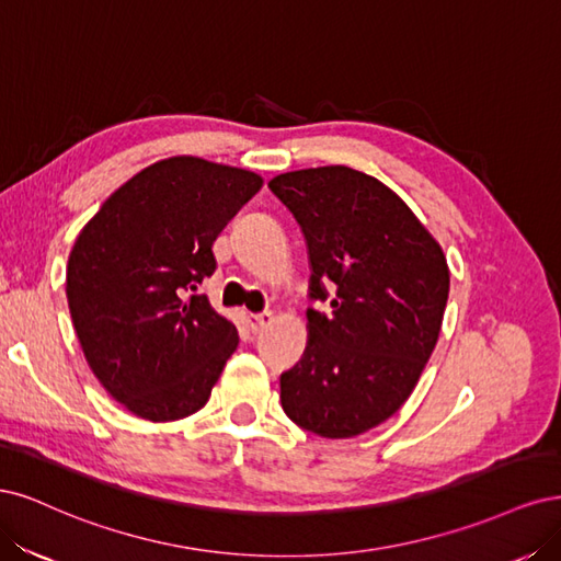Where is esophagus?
I'll use <instances>...</instances> for the list:
<instances>
[{
	"label": "esophagus",
	"mask_w": 561,
	"mask_h": 561,
	"mask_svg": "<svg viewBox=\"0 0 561 561\" xmlns=\"http://www.w3.org/2000/svg\"><path fill=\"white\" fill-rule=\"evenodd\" d=\"M273 323V312H259V314H247V327L251 329V333H259L265 327Z\"/></svg>",
	"instance_id": "obj_1"
}]
</instances>
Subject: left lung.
<instances>
[{
	"label": "left lung",
	"mask_w": 561,
	"mask_h": 561,
	"mask_svg": "<svg viewBox=\"0 0 561 561\" xmlns=\"http://www.w3.org/2000/svg\"><path fill=\"white\" fill-rule=\"evenodd\" d=\"M298 221L310 256L307 347L282 373L288 420L321 438H354L389 420L436 347L449 267L436 238L389 186L345 165L267 184Z\"/></svg>",
	"instance_id": "8db88e82"
}]
</instances>
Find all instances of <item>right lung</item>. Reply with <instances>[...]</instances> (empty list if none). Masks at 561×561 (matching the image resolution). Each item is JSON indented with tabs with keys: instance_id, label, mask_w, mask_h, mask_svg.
I'll return each instance as SVG.
<instances>
[{
	"instance_id": "add662e5",
	"label": "right lung",
	"mask_w": 561,
	"mask_h": 561,
	"mask_svg": "<svg viewBox=\"0 0 561 561\" xmlns=\"http://www.w3.org/2000/svg\"><path fill=\"white\" fill-rule=\"evenodd\" d=\"M263 186L256 172L195 156L158 160L106 197L71 247L67 302L83 356L125 410L188 417L238 350L207 296L211 244Z\"/></svg>"
}]
</instances>
